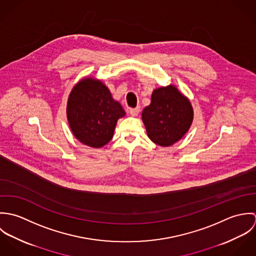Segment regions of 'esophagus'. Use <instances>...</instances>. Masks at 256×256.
<instances>
[{
  "instance_id": "1",
  "label": "esophagus",
  "mask_w": 256,
  "mask_h": 256,
  "mask_svg": "<svg viewBox=\"0 0 256 256\" xmlns=\"http://www.w3.org/2000/svg\"><path fill=\"white\" fill-rule=\"evenodd\" d=\"M129 113L132 116H137L140 113V108H130L129 110Z\"/></svg>"
}]
</instances>
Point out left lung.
I'll return each instance as SVG.
<instances>
[{
	"label": "left lung",
	"mask_w": 256,
	"mask_h": 256,
	"mask_svg": "<svg viewBox=\"0 0 256 256\" xmlns=\"http://www.w3.org/2000/svg\"><path fill=\"white\" fill-rule=\"evenodd\" d=\"M193 116L190 100L174 84L154 88L150 106L142 111L148 137L162 146H172L182 139Z\"/></svg>",
	"instance_id": "1"
}]
</instances>
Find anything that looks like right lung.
Segmentation results:
<instances>
[{
    "label": "right lung",
    "instance_id": "obj_1",
    "mask_svg": "<svg viewBox=\"0 0 256 256\" xmlns=\"http://www.w3.org/2000/svg\"><path fill=\"white\" fill-rule=\"evenodd\" d=\"M125 114L108 88L94 76L78 80L68 98L67 119L71 131L76 139L92 148L110 143L118 119Z\"/></svg>",
    "mask_w": 256,
    "mask_h": 256
}]
</instances>
